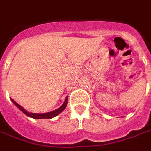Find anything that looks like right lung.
Masks as SVG:
<instances>
[{"mask_svg": "<svg viewBox=\"0 0 151 151\" xmlns=\"http://www.w3.org/2000/svg\"><path fill=\"white\" fill-rule=\"evenodd\" d=\"M13 103L17 107H18L20 110H21L22 112L24 114H26L27 116H30L31 118H34V119H51V118H53V117L56 116H58L60 112L62 111H64V109L66 108V106H67V102H68V97H66L65 100L64 102V104H63L58 109H56L55 111H51V112H47V113H31V112H28L25 110L24 108L22 107L21 105H19L18 103H16L15 101H14L13 99H11Z\"/></svg>", "mask_w": 151, "mask_h": 151, "instance_id": "1", "label": "right lung"}]
</instances>
